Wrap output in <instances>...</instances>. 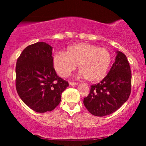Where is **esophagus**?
Returning a JSON list of instances; mask_svg holds the SVG:
<instances>
[{
    "label": "esophagus",
    "mask_w": 146,
    "mask_h": 146,
    "mask_svg": "<svg viewBox=\"0 0 146 146\" xmlns=\"http://www.w3.org/2000/svg\"><path fill=\"white\" fill-rule=\"evenodd\" d=\"M78 83L77 82H69V85L70 86H76V85H78Z\"/></svg>",
    "instance_id": "obj_1"
}]
</instances>
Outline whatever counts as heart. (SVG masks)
I'll use <instances>...</instances> for the list:
<instances>
[{
	"label": "heart",
	"instance_id": "heart-1",
	"mask_svg": "<svg viewBox=\"0 0 146 146\" xmlns=\"http://www.w3.org/2000/svg\"><path fill=\"white\" fill-rule=\"evenodd\" d=\"M53 66L58 75L67 77L78 66L80 76L90 82H98L105 78L111 63L108 49L89 43H77L58 52L53 58Z\"/></svg>",
	"mask_w": 146,
	"mask_h": 146
}]
</instances>
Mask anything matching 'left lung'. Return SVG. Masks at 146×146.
<instances>
[{
    "label": "left lung",
    "mask_w": 146,
    "mask_h": 146,
    "mask_svg": "<svg viewBox=\"0 0 146 146\" xmlns=\"http://www.w3.org/2000/svg\"><path fill=\"white\" fill-rule=\"evenodd\" d=\"M131 71L125 54L116 51L115 62L98 84L92 85L84 104L92 115L104 117L118 110L128 100L131 90Z\"/></svg>",
    "instance_id": "obj_1"
}]
</instances>
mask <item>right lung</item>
<instances>
[{
    "instance_id": "obj_1",
    "label": "right lung",
    "mask_w": 146,
    "mask_h": 146,
    "mask_svg": "<svg viewBox=\"0 0 146 146\" xmlns=\"http://www.w3.org/2000/svg\"><path fill=\"white\" fill-rule=\"evenodd\" d=\"M53 47L44 42L27 46L17 60L16 85L23 102L37 113L51 111L60 104L68 83L53 68Z\"/></svg>"
}]
</instances>
